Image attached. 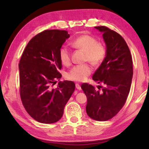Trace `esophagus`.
<instances>
[{"instance_id":"esophagus-1","label":"esophagus","mask_w":149,"mask_h":149,"mask_svg":"<svg viewBox=\"0 0 149 149\" xmlns=\"http://www.w3.org/2000/svg\"><path fill=\"white\" fill-rule=\"evenodd\" d=\"M75 87H76L78 90H81V88L80 85L78 84H75Z\"/></svg>"}]
</instances>
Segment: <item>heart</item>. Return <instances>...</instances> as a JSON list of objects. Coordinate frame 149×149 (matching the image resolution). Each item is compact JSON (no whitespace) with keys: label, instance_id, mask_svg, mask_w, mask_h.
<instances>
[{"label":"heart","instance_id":"heart-1","mask_svg":"<svg viewBox=\"0 0 149 149\" xmlns=\"http://www.w3.org/2000/svg\"><path fill=\"white\" fill-rule=\"evenodd\" d=\"M71 44L75 49L85 51V62H89L93 65H98L104 61L107 54V47L92 35L85 34L80 35L73 41ZM59 58L65 65L71 63V51L68 47L63 46L59 50ZM93 68L89 64L75 65L67 73L66 78L74 81H85L91 74Z\"/></svg>","mask_w":149,"mask_h":149}]
</instances>
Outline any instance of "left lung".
I'll use <instances>...</instances> for the list:
<instances>
[{"mask_svg": "<svg viewBox=\"0 0 149 149\" xmlns=\"http://www.w3.org/2000/svg\"><path fill=\"white\" fill-rule=\"evenodd\" d=\"M103 33L107 54L93 75L104 86L84 83L81 89L87 96L86 112L92 119L107 121L115 116L125 104L133 77V60L127 43L121 35L107 27H95Z\"/></svg>", "mask_w": 149, "mask_h": 149, "instance_id": "1", "label": "left lung"}]
</instances>
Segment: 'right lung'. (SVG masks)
Returning <instances> with one entry per match:
<instances>
[{
    "label": "right lung",
    "instance_id": "1",
    "mask_svg": "<svg viewBox=\"0 0 149 149\" xmlns=\"http://www.w3.org/2000/svg\"><path fill=\"white\" fill-rule=\"evenodd\" d=\"M67 31L47 29L30 40L19 63V94L27 112L37 122L53 123L62 118L75 90L71 81H59V50L68 38Z\"/></svg>",
    "mask_w": 149,
    "mask_h": 149
}]
</instances>
